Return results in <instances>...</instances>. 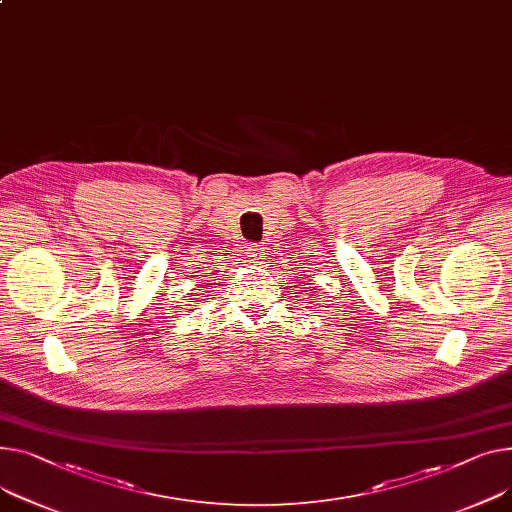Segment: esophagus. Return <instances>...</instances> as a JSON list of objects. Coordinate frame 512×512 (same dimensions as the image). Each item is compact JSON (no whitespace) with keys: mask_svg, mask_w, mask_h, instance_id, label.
Segmentation results:
<instances>
[{"mask_svg":"<svg viewBox=\"0 0 512 512\" xmlns=\"http://www.w3.org/2000/svg\"><path fill=\"white\" fill-rule=\"evenodd\" d=\"M245 255L251 259V261H255V263H261V259H263V247L261 245H257V243H249L247 247H245Z\"/></svg>","mask_w":512,"mask_h":512,"instance_id":"1","label":"esophagus"}]
</instances>
